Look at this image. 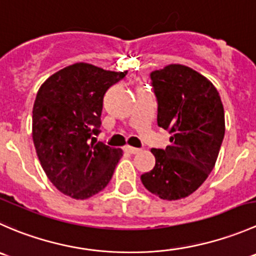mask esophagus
Instances as JSON below:
<instances>
[{
	"label": "esophagus",
	"instance_id": "1",
	"mask_svg": "<svg viewBox=\"0 0 256 256\" xmlns=\"http://www.w3.org/2000/svg\"><path fill=\"white\" fill-rule=\"evenodd\" d=\"M124 150L127 152V153L136 154V153H138V152H140V149L134 148V146H124Z\"/></svg>",
	"mask_w": 256,
	"mask_h": 256
}]
</instances>
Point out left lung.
Returning a JSON list of instances; mask_svg holds the SVG:
<instances>
[{
  "mask_svg": "<svg viewBox=\"0 0 256 256\" xmlns=\"http://www.w3.org/2000/svg\"><path fill=\"white\" fill-rule=\"evenodd\" d=\"M158 100V126L172 134L166 149H152L156 166L140 176L163 200L193 194L213 170L225 133L224 107L213 83L183 64L150 73Z\"/></svg>",
  "mask_w": 256,
  "mask_h": 256,
  "instance_id": "obj_1",
  "label": "left lung"
}]
</instances>
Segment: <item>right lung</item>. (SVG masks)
<instances>
[{"label": "right lung", "mask_w": 256, "mask_h": 256, "mask_svg": "<svg viewBox=\"0 0 256 256\" xmlns=\"http://www.w3.org/2000/svg\"><path fill=\"white\" fill-rule=\"evenodd\" d=\"M124 76L78 62L53 73L40 87L32 138L46 176L64 196L88 199L112 179L123 150L96 143L92 136L100 133L106 90Z\"/></svg>", "instance_id": "obj_1"}]
</instances>
